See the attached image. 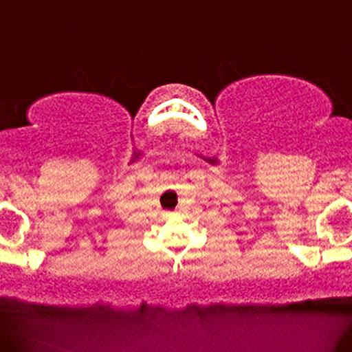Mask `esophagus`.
Returning a JSON list of instances; mask_svg holds the SVG:
<instances>
[{
	"instance_id": "1",
	"label": "esophagus",
	"mask_w": 352,
	"mask_h": 352,
	"mask_svg": "<svg viewBox=\"0 0 352 352\" xmlns=\"http://www.w3.org/2000/svg\"><path fill=\"white\" fill-rule=\"evenodd\" d=\"M170 214H172L170 211H165V217H170Z\"/></svg>"
}]
</instances>
